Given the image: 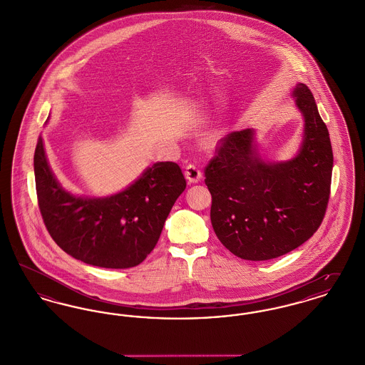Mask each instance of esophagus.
Segmentation results:
<instances>
[{"instance_id":"34e87169","label":"esophagus","mask_w":365,"mask_h":365,"mask_svg":"<svg viewBox=\"0 0 365 365\" xmlns=\"http://www.w3.org/2000/svg\"><path fill=\"white\" fill-rule=\"evenodd\" d=\"M185 175H186V179H187L190 183H197V182H200L201 178H202V173H201V170H200V167H198L197 164H189V165L186 167Z\"/></svg>"}]
</instances>
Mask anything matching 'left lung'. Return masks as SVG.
<instances>
[{
	"mask_svg": "<svg viewBox=\"0 0 365 365\" xmlns=\"http://www.w3.org/2000/svg\"><path fill=\"white\" fill-rule=\"evenodd\" d=\"M293 97L305 120L294 158L264 161L255 148V131L247 128L220 139L204 171L212 227L243 260H271L294 250L316 232L329 205L330 134L308 86L298 83Z\"/></svg>",
	"mask_w": 365,
	"mask_h": 365,
	"instance_id": "left-lung-1",
	"label": "left lung"
}]
</instances>
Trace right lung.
Here are the masks:
<instances>
[{
  "label": "right lung",
  "instance_id": "1",
  "mask_svg": "<svg viewBox=\"0 0 365 365\" xmlns=\"http://www.w3.org/2000/svg\"><path fill=\"white\" fill-rule=\"evenodd\" d=\"M38 205L53 241L73 259L101 268L140 264L155 249L178 197L186 189L180 167L156 163L127 189L78 197L57 182L39 137L34 153Z\"/></svg>",
  "mask_w": 365,
  "mask_h": 365
}]
</instances>
